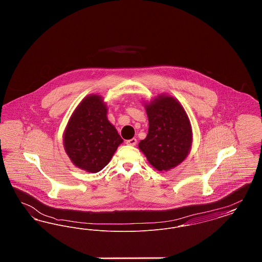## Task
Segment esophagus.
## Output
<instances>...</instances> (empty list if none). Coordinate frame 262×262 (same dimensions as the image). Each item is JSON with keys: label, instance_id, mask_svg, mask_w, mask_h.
<instances>
[{"label": "esophagus", "instance_id": "obj_1", "mask_svg": "<svg viewBox=\"0 0 262 262\" xmlns=\"http://www.w3.org/2000/svg\"><path fill=\"white\" fill-rule=\"evenodd\" d=\"M137 138H132V139H128L125 141V143L127 145H132V146H135L137 144Z\"/></svg>", "mask_w": 262, "mask_h": 262}]
</instances>
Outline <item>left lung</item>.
Masks as SVG:
<instances>
[{"label":"left lung","mask_w":262,"mask_h":262,"mask_svg":"<svg viewBox=\"0 0 262 262\" xmlns=\"http://www.w3.org/2000/svg\"><path fill=\"white\" fill-rule=\"evenodd\" d=\"M149 128L138 146L158 171H168L183 162L191 146V127L183 106L170 96H160L146 105Z\"/></svg>","instance_id":"left-lung-1"}]
</instances>
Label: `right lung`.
I'll return each instance as SVG.
<instances>
[{
    "instance_id": "1",
    "label": "right lung",
    "mask_w": 262,
    "mask_h": 262,
    "mask_svg": "<svg viewBox=\"0 0 262 262\" xmlns=\"http://www.w3.org/2000/svg\"><path fill=\"white\" fill-rule=\"evenodd\" d=\"M107 107L98 95H90L77 106L63 136L72 162L91 173L101 171L123 142L107 119Z\"/></svg>"
}]
</instances>
